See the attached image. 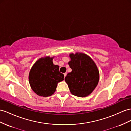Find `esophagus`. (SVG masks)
Wrapping results in <instances>:
<instances>
[{"label": "esophagus", "instance_id": "34e87169", "mask_svg": "<svg viewBox=\"0 0 131 131\" xmlns=\"http://www.w3.org/2000/svg\"><path fill=\"white\" fill-rule=\"evenodd\" d=\"M63 75H64V77L65 78V76H66V75H67V72H65V73H63Z\"/></svg>", "mask_w": 131, "mask_h": 131}]
</instances>
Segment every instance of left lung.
Segmentation results:
<instances>
[{
  "label": "left lung",
  "mask_w": 131,
  "mask_h": 131,
  "mask_svg": "<svg viewBox=\"0 0 131 131\" xmlns=\"http://www.w3.org/2000/svg\"><path fill=\"white\" fill-rule=\"evenodd\" d=\"M68 62L72 71L68 73L65 81L72 95L85 97L93 92L97 86L100 73L94 61L86 53H70Z\"/></svg>",
  "instance_id": "1"
}]
</instances>
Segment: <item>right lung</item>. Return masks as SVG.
<instances>
[{"instance_id": "right-lung-1", "label": "right lung", "mask_w": 131, "mask_h": 131, "mask_svg": "<svg viewBox=\"0 0 131 131\" xmlns=\"http://www.w3.org/2000/svg\"><path fill=\"white\" fill-rule=\"evenodd\" d=\"M53 58L54 56H45L39 59L29 72L30 85L39 96H51L55 92L58 83L64 79V75L59 71V66L53 65Z\"/></svg>"}]
</instances>
